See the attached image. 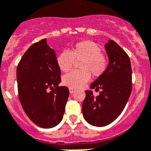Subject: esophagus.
<instances>
[{"instance_id":"34e87169","label":"esophagus","mask_w":151,"mask_h":151,"mask_svg":"<svg viewBox=\"0 0 151 151\" xmlns=\"http://www.w3.org/2000/svg\"><path fill=\"white\" fill-rule=\"evenodd\" d=\"M76 89H74V88H69V93H75V92H76Z\"/></svg>"}]
</instances>
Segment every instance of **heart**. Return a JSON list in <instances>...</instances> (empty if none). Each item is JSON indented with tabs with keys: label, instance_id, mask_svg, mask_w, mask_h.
I'll return each mask as SVG.
<instances>
[{
	"label": "heart",
	"instance_id": "obj_1",
	"mask_svg": "<svg viewBox=\"0 0 151 151\" xmlns=\"http://www.w3.org/2000/svg\"><path fill=\"white\" fill-rule=\"evenodd\" d=\"M74 60L81 61L78 65L81 70L65 75L62 80L66 86L74 89L83 87L89 80L91 74L93 77L100 76L107 67V60L101 54V48L92 41L78 42L69 52L63 51L56 58L58 68L63 73L72 69Z\"/></svg>",
	"mask_w": 151,
	"mask_h": 151
}]
</instances>
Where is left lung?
<instances>
[{"label": "left lung", "mask_w": 151, "mask_h": 151, "mask_svg": "<svg viewBox=\"0 0 151 151\" xmlns=\"http://www.w3.org/2000/svg\"><path fill=\"white\" fill-rule=\"evenodd\" d=\"M109 64L103 75L90 86L99 91L93 96V91H86L83 103V116L95 127H104L120 115L127 103L132 90V69L128 55L113 40L105 45Z\"/></svg>", "instance_id": "8db88e82"}]
</instances>
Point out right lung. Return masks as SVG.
I'll use <instances>...</instances> for the list:
<instances>
[{
  "mask_svg": "<svg viewBox=\"0 0 151 151\" xmlns=\"http://www.w3.org/2000/svg\"><path fill=\"white\" fill-rule=\"evenodd\" d=\"M56 58L54 49L42 39L30 46L17 67L21 104L28 118L42 128L54 127L62 121L69 94L66 86H58L61 70Z\"/></svg>",
  "mask_w": 151,
  "mask_h": 151,
  "instance_id": "1",
  "label": "right lung"
}]
</instances>
